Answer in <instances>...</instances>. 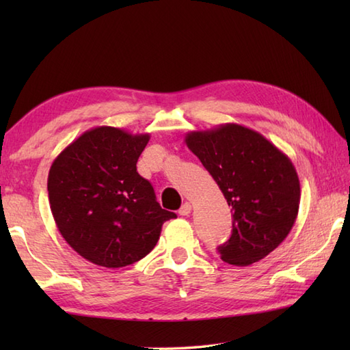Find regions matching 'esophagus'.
Returning <instances> with one entry per match:
<instances>
[{
	"label": "esophagus",
	"instance_id": "esophagus-1",
	"mask_svg": "<svg viewBox=\"0 0 350 350\" xmlns=\"http://www.w3.org/2000/svg\"><path fill=\"white\" fill-rule=\"evenodd\" d=\"M191 211H192V204L189 202H187V203L182 204V207L179 209V215H182V217H188Z\"/></svg>",
	"mask_w": 350,
	"mask_h": 350
}]
</instances>
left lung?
I'll return each instance as SVG.
<instances>
[{
  "instance_id": "1",
  "label": "left lung",
  "mask_w": 350,
  "mask_h": 350,
  "mask_svg": "<svg viewBox=\"0 0 350 350\" xmlns=\"http://www.w3.org/2000/svg\"><path fill=\"white\" fill-rule=\"evenodd\" d=\"M185 143L233 209L232 236L218 248L221 258L234 266L265 258L298 217L301 187L292 161L262 133L236 123L189 132Z\"/></svg>"
}]
</instances>
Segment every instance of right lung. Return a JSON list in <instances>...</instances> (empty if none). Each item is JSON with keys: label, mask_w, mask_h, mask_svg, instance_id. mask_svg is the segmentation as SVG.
Here are the masks:
<instances>
[{"label": "right lung", "mask_w": 350, "mask_h": 350, "mask_svg": "<svg viewBox=\"0 0 350 350\" xmlns=\"http://www.w3.org/2000/svg\"><path fill=\"white\" fill-rule=\"evenodd\" d=\"M148 139V133L98 126L52 162V217L64 241L88 262L109 269L135 263L158 243L163 222L176 218L137 171Z\"/></svg>", "instance_id": "right-lung-1"}]
</instances>
